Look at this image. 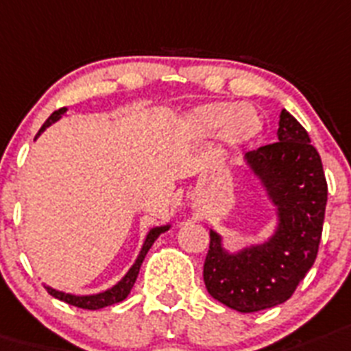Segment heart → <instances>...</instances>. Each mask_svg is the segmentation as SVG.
Returning <instances> with one entry per match:
<instances>
[{
	"instance_id": "heart-1",
	"label": "heart",
	"mask_w": 351,
	"mask_h": 351,
	"mask_svg": "<svg viewBox=\"0 0 351 351\" xmlns=\"http://www.w3.org/2000/svg\"><path fill=\"white\" fill-rule=\"evenodd\" d=\"M189 128L198 137L219 134L221 144L228 149H241L255 143L264 132V117L252 105L232 101H210L189 114Z\"/></svg>"
}]
</instances>
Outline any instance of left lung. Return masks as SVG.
Masks as SVG:
<instances>
[{
    "label": "left lung",
    "mask_w": 351,
    "mask_h": 351,
    "mask_svg": "<svg viewBox=\"0 0 351 351\" xmlns=\"http://www.w3.org/2000/svg\"><path fill=\"white\" fill-rule=\"evenodd\" d=\"M278 143L246 153L244 169L275 208V228L264 241L228 252L210 228L203 280L212 298L237 312H257L287 302L319 248L326 180L307 130L280 112Z\"/></svg>",
    "instance_id": "8db88e82"
}]
</instances>
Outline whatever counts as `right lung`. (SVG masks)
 <instances>
[{
	"mask_svg": "<svg viewBox=\"0 0 351 351\" xmlns=\"http://www.w3.org/2000/svg\"><path fill=\"white\" fill-rule=\"evenodd\" d=\"M67 112V107H62L58 108V110H55L51 114V116L46 119V123H44L43 126H40L39 134L35 135V139L39 137L40 134H43L48 126H51L53 123H57L58 119H62V116H66ZM171 228V223H167V225H160V226H153V228H149L148 234H146V239H144L143 243V248H141L139 255H137V258H135V262L132 264V267L128 271H126V275L121 278L119 282H117L116 285H112L110 289L107 291H101V293L98 294H73V293H64V291H58V289H53V287H49V285H46V289H48V293L51 294L53 298L57 300H62V302L69 303V305H75V307H80V308H87V311H98V308H103V307H108V305H114V303H119L123 302V300L130 294L132 287H134L135 280H137V275H139V269H141V264H143L144 257H146V253H148V250L152 248L153 243L160 237L164 232H167Z\"/></svg>",
	"mask_w": 351,
	"mask_h": 351,
	"instance_id": "obj_1",
	"label": "right lung"
}]
</instances>
